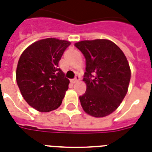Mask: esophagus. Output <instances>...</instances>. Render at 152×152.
<instances>
[{"instance_id": "1", "label": "esophagus", "mask_w": 152, "mask_h": 152, "mask_svg": "<svg viewBox=\"0 0 152 152\" xmlns=\"http://www.w3.org/2000/svg\"><path fill=\"white\" fill-rule=\"evenodd\" d=\"M79 80H80V76H76V77H75L73 80H72V83H76V82H78Z\"/></svg>"}]
</instances>
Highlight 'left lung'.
<instances>
[{"instance_id": "obj_1", "label": "left lung", "mask_w": 152, "mask_h": 152, "mask_svg": "<svg viewBox=\"0 0 152 152\" xmlns=\"http://www.w3.org/2000/svg\"><path fill=\"white\" fill-rule=\"evenodd\" d=\"M86 59L85 94L80 96L83 110L95 118L113 113L127 94L131 71L122 50L106 39L76 42Z\"/></svg>"}]
</instances>
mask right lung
Segmentation results:
<instances>
[{
    "mask_svg": "<svg viewBox=\"0 0 152 152\" xmlns=\"http://www.w3.org/2000/svg\"><path fill=\"white\" fill-rule=\"evenodd\" d=\"M70 42L54 38L42 39L28 46L20 56L16 82L23 97L40 112H50L61 106L69 80L58 66Z\"/></svg>",
    "mask_w": 152,
    "mask_h": 152,
    "instance_id": "obj_1",
    "label": "right lung"
}]
</instances>
